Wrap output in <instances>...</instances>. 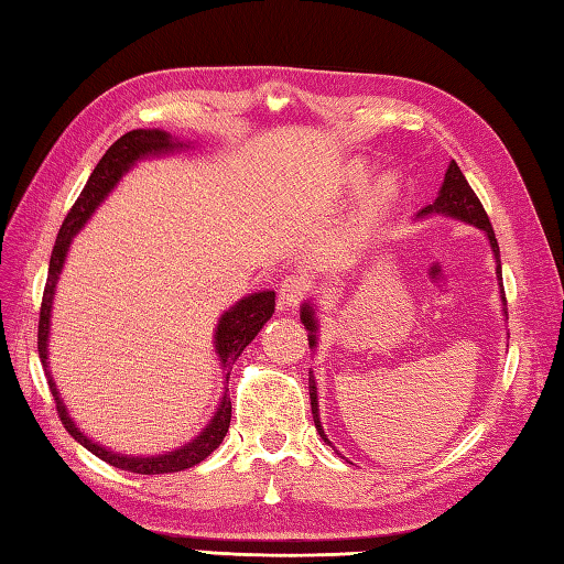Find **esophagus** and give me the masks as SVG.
I'll list each match as a JSON object with an SVG mask.
<instances>
[{
  "mask_svg": "<svg viewBox=\"0 0 564 564\" xmlns=\"http://www.w3.org/2000/svg\"><path fill=\"white\" fill-rule=\"evenodd\" d=\"M305 295H307V281L297 273L285 275L279 285V305L281 307H297L303 303Z\"/></svg>",
  "mask_w": 564,
  "mask_h": 564,
  "instance_id": "esophagus-1",
  "label": "esophagus"
}]
</instances>
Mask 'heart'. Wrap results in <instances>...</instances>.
Here are the masks:
<instances>
[{
	"label": "heart",
	"mask_w": 564,
	"mask_h": 564,
	"mask_svg": "<svg viewBox=\"0 0 564 564\" xmlns=\"http://www.w3.org/2000/svg\"><path fill=\"white\" fill-rule=\"evenodd\" d=\"M364 170L361 166H356V170H351L349 172V182L351 184H358L364 178ZM392 194H394V184H392V178H378V182L370 186V191H368V196H366V208L373 213V210H380L382 206H386V203L392 198Z\"/></svg>",
	"instance_id": "obj_1"
}]
</instances>
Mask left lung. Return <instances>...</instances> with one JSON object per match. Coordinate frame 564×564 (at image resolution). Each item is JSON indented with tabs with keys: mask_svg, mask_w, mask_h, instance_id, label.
<instances>
[{
	"mask_svg": "<svg viewBox=\"0 0 564 564\" xmlns=\"http://www.w3.org/2000/svg\"><path fill=\"white\" fill-rule=\"evenodd\" d=\"M429 213L451 215V218H458V220H463V223H470V225H475V227H480V230H485L487 237H489V245H492L495 257H497V279L501 281L499 245H497V237H495V230H492V223H489L480 198H477V194L470 188V184H467V178L463 176L460 166L455 164V162L448 164L446 178H443V186H441V191H438V198H436L434 206H426L419 215H429ZM499 291L505 293V285H499ZM501 301L507 303V297L501 295ZM301 319H303L305 329L310 332V334H307L310 346H315V344H317V339H315L317 319H315L313 307L303 305ZM310 380H313V378H310ZM310 404H313V419H315V426H317V431H319V436L325 438V443H329L327 436H325V431H322V424H319V414H317V388H315V382H310Z\"/></svg>",
	"mask_w": 564,
	"mask_h": 564,
	"instance_id": "obj_1",
	"label": "left lung"
}]
</instances>
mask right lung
<instances>
[{
	"label": "right lung",
	"mask_w": 564,
	"mask_h": 564,
	"mask_svg": "<svg viewBox=\"0 0 564 564\" xmlns=\"http://www.w3.org/2000/svg\"><path fill=\"white\" fill-rule=\"evenodd\" d=\"M174 148H184V142H174L170 133L164 130H130V133L118 138L113 145L106 150L99 164L94 166V172L89 176L87 186L82 188L79 198L75 200V206L69 208L65 215L63 227H59L53 254H51V267H47V281H45V291H43V301H41V319H39V356L43 370L47 376V386H51V392L55 398V410L59 422L65 424L69 431V436L79 441L84 448L91 451L97 458L106 460L113 467H121V470L128 473H138V475H164V473H178L186 470V467H194L200 460H206L208 455L220 446L227 429H230V416H232V402L230 398H223L218 412H215L213 422L203 429V434L196 436L191 443H186L184 448L172 451L166 455H152V458H130V455L113 453L109 448L99 446V443L89 441L82 431L75 426V422L67 416V410L63 400H59L55 382L51 378V370H47V327H51V305H53V293H55V283L57 275L63 271V263L67 257V249L72 237L77 235L79 227L89 220V215L97 210L99 203L106 198V194L118 184L130 166H133L135 160L148 158V154H160ZM273 305H275V293L273 291H263L254 293L239 301L232 310L220 317L218 329H215V351H218L223 368L230 370L232 364L237 361V356L245 351V346L257 337L259 329L267 325L273 315ZM230 378V373H225Z\"/></svg>",
	"instance_id": "obj_1"
}]
</instances>
